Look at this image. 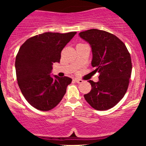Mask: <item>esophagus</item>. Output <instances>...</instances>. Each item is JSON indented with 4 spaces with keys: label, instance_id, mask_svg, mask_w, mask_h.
Here are the masks:
<instances>
[{
    "label": "esophagus",
    "instance_id": "obj_1",
    "mask_svg": "<svg viewBox=\"0 0 146 146\" xmlns=\"http://www.w3.org/2000/svg\"><path fill=\"white\" fill-rule=\"evenodd\" d=\"M75 81L78 84H81V83L83 82L82 80H80V79H78V78H75Z\"/></svg>",
    "mask_w": 146,
    "mask_h": 146
}]
</instances>
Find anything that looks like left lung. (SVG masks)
I'll use <instances>...</instances> for the list:
<instances>
[{
	"label": "left lung",
	"mask_w": 146,
	"mask_h": 146,
	"mask_svg": "<svg viewBox=\"0 0 146 146\" xmlns=\"http://www.w3.org/2000/svg\"><path fill=\"white\" fill-rule=\"evenodd\" d=\"M79 36L90 45L91 65L100 73L98 82L88 81L91 90L84 97L95 110L110 109L128 89L132 72L130 53L121 40L107 31L92 29L82 31Z\"/></svg>",
	"instance_id": "1"
}]
</instances>
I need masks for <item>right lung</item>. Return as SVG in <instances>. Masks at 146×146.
I'll return each mask as SVG.
<instances>
[{
    "instance_id": "right-lung-1",
    "label": "right lung",
    "mask_w": 146,
    "mask_h": 146,
    "mask_svg": "<svg viewBox=\"0 0 146 146\" xmlns=\"http://www.w3.org/2000/svg\"><path fill=\"white\" fill-rule=\"evenodd\" d=\"M77 32H46L27 40L16 56V78L23 96L36 109L48 111L60 103L72 79L52 77L53 63Z\"/></svg>"
}]
</instances>
